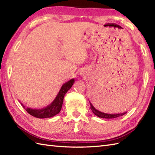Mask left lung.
Here are the masks:
<instances>
[{
	"instance_id": "1",
	"label": "left lung",
	"mask_w": 155,
	"mask_h": 155,
	"mask_svg": "<svg viewBox=\"0 0 155 155\" xmlns=\"http://www.w3.org/2000/svg\"><path fill=\"white\" fill-rule=\"evenodd\" d=\"M89 103H90V105H91V110L93 111V113L95 115H96V116H97L98 117H99V118H117V117H122V116H123L124 114L127 113V112H125V113H114V114L105 113H103V112H101L100 110H97V108H95L90 101H89Z\"/></svg>"
}]
</instances>
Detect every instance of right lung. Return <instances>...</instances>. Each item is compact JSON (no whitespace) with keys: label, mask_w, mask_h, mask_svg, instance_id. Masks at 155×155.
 Segmentation results:
<instances>
[{"label":"right lung","mask_w":155,"mask_h":155,"mask_svg":"<svg viewBox=\"0 0 155 155\" xmlns=\"http://www.w3.org/2000/svg\"><path fill=\"white\" fill-rule=\"evenodd\" d=\"M74 83V78H72L70 81H67V83H64L62 85L60 91H59L58 93L57 94V97H55L53 101L51 104L47 105V107L41 108V109H35V108L25 107L22 103H21V102L20 103H21L23 108H25L27 113L32 115V116L38 118L52 117L60 113L62 108V103H63L64 95L69 89H71Z\"/></svg>","instance_id":"obj_1"}]
</instances>
